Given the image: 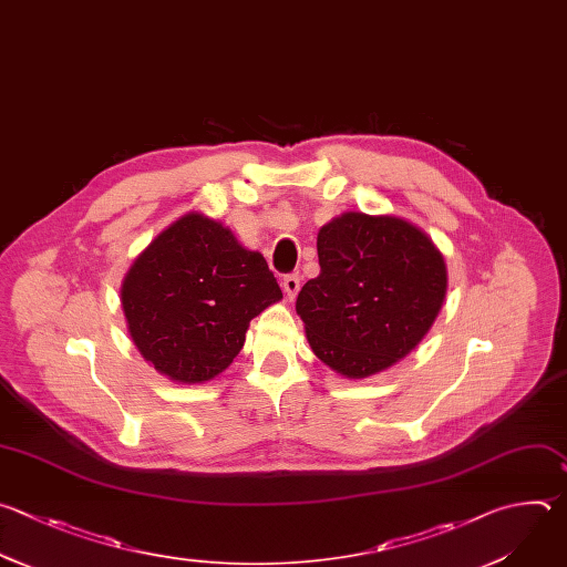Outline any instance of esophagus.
Here are the masks:
<instances>
[{"label": "esophagus", "instance_id": "esophagus-1", "mask_svg": "<svg viewBox=\"0 0 567 567\" xmlns=\"http://www.w3.org/2000/svg\"><path fill=\"white\" fill-rule=\"evenodd\" d=\"M282 287H285L287 298H296V293L300 291V276L298 274H287L282 278Z\"/></svg>", "mask_w": 567, "mask_h": 567}]
</instances>
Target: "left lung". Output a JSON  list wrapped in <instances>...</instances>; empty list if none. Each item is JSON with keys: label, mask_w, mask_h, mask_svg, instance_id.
Instances as JSON below:
<instances>
[{"label": "left lung", "mask_w": 567, "mask_h": 567, "mask_svg": "<svg viewBox=\"0 0 567 567\" xmlns=\"http://www.w3.org/2000/svg\"><path fill=\"white\" fill-rule=\"evenodd\" d=\"M320 276L296 311L313 353L347 379L405 358L434 324L447 269L434 243L394 216L347 212L318 231Z\"/></svg>", "instance_id": "1"}]
</instances>
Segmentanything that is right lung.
I'll list each match as a JSON object with an SVG mask.
<instances>
[{"label": "right lung", "instance_id": "1", "mask_svg": "<svg viewBox=\"0 0 567 567\" xmlns=\"http://www.w3.org/2000/svg\"><path fill=\"white\" fill-rule=\"evenodd\" d=\"M282 291L258 251L229 227L186 214L131 265L122 309L140 353L175 383L216 379L245 344L249 322Z\"/></svg>", "mask_w": 567, "mask_h": 567}]
</instances>
